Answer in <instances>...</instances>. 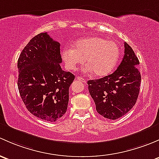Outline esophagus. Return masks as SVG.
<instances>
[{
	"instance_id": "esophagus-1",
	"label": "esophagus",
	"mask_w": 159,
	"mask_h": 159,
	"mask_svg": "<svg viewBox=\"0 0 159 159\" xmlns=\"http://www.w3.org/2000/svg\"><path fill=\"white\" fill-rule=\"evenodd\" d=\"M76 80H77V81L81 82V83H86V80H85L84 78H83V77H80V76H77V77H76Z\"/></svg>"
}]
</instances>
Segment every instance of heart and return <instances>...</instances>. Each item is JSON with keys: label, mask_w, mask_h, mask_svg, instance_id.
Wrapping results in <instances>:
<instances>
[{"label": "heart", "mask_w": 159, "mask_h": 159, "mask_svg": "<svg viewBox=\"0 0 159 159\" xmlns=\"http://www.w3.org/2000/svg\"><path fill=\"white\" fill-rule=\"evenodd\" d=\"M120 48L113 40H106L99 37L82 39L73 47H66L62 52V58L66 68L75 70L86 59V70L93 72L97 76L109 74L117 65Z\"/></svg>", "instance_id": "obj_1"}]
</instances>
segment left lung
Returning a JSON list of instances; mask_svg holds the SVG:
<instances>
[{
  "label": "left lung",
  "mask_w": 159,
  "mask_h": 159,
  "mask_svg": "<svg viewBox=\"0 0 159 159\" xmlns=\"http://www.w3.org/2000/svg\"><path fill=\"white\" fill-rule=\"evenodd\" d=\"M125 55L114 73L87 82L96 111L106 119H119L135 106L140 89L141 74L138 57L132 47L124 43Z\"/></svg>",
  "instance_id": "left-lung-1"
}]
</instances>
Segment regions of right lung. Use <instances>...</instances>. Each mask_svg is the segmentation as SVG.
<instances>
[{
    "mask_svg": "<svg viewBox=\"0 0 159 159\" xmlns=\"http://www.w3.org/2000/svg\"><path fill=\"white\" fill-rule=\"evenodd\" d=\"M60 44L41 33L30 40L20 54L17 86L27 110L48 122H56L66 112L69 88L75 79L63 71Z\"/></svg>",
    "mask_w": 159,
    "mask_h": 159,
    "instance_id": "add662e5",
    "label": "right lung"
}]
</instances>
